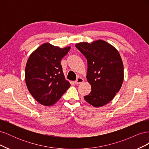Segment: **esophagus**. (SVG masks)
Segmentation results:
<instances>
[{
    "instance_id": "esophagus-1",
    "label": "esophagus",
    "mask_w": 149,
    "mask_h": 149,
    "mask_svg": "<svg viewBox=\"0 0 149 149\" xmlns=\"http://www.w3.org/2000/svg\"><path fill=\"white\" fill-rule=\"evenodd\" d=\"M83 81H84V79L81 77H79L75 81V84H81L82 83H83Z\"/></svg>"
}]
</instances>
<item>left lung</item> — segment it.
I'll use <instances>...</instances> for the list:
<instances>
[{
	"instance_id": "obj_1",
	"label": "left lung",
	"mask_w": 149,
	"mask_h": 149,
	"mask_svg": "<svg viewBox=\"0 0 149 149\" xmlns=\"http://www.w3.org/2000/svg\"><path fill=\"white\" fill-rule=\"evenodd\" d=\"M75 47L88 62L86 78L91 91L84 100L95 107L106 105L119 92L123 83L124 66L119 52L102 40L91 43L80 42Z\"/></svg>"
}]
</instances>
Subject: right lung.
<instances>
[{"label":"right lung","mask_w":149,"mask_h":149,"mask_svg":"<svg viewBox=\"0 0 149 149\" xmlns=\"http://www.w3.org/2000/svg\"><path fill=\"white\" fill-rule=\"evenodd\" d=\"M70 48L45 43L29 58L25 71L26 87L35 100L43 106L55 104L70 87L60 63Z\"/></svg>","instance_id":"add662e5"}]
</instances>
